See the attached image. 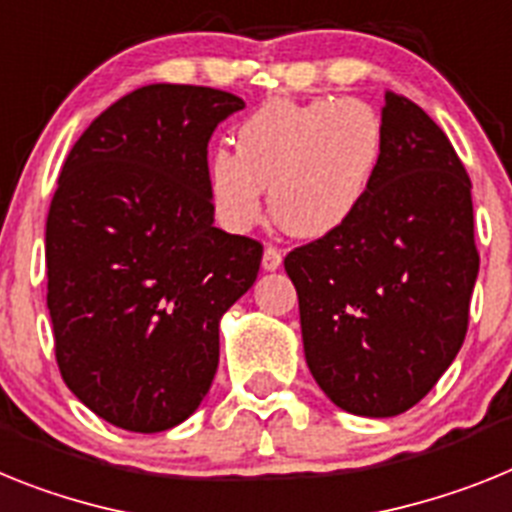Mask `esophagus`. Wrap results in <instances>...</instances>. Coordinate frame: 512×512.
Returning a JSON list of instances; mask_svg holds the SVG:
<instances>
[{
    "label": "esophagus",
    "mask_w": 512,
    "mask_h": 512,
    "mask_svg": "<svg viewBox=\"0 0 512 512\" xmlns=\"http://www.w3.org/2000/svg\"><path fill=\"white\" fill-rule=\"evenodd\" d=\"M283 262V255L278 247H265V252H262V270L265 273H273V270L281 268Z\"/></svg>",
    "instance_id": "34e87169"
}]
</instances>
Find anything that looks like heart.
Segmentation results:
<instances>
[{
  "label": "heart",
  "instance_id": "heart-1",
  "mask_svg": "<svg viewBox=\"0 0 512 512\" xmlns=\"http://www.w3.org/2000/svg\"><path fill=\"white\" fill-rule=\"evenodd\" d=\"M237 151L208 154L216 219L229 231L260 221L265 190L275 221L299 239L348 229L376 185L384 126L361 100H273L237 128Z\"/></svg>",
  "mask_w": 512,
  "mask_h": 512
}]
</instances>
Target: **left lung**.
I'll use <instances>...</instances> for the list:
<instances>
[{
	"mask_svg": "<svg viewBox=\"0 0 512 512\" xmlns=\"http://www.w3.org/2000/svg\"><path fill=\"white\" fill-rule=\"evenodd\" d=\"M384 154L361 216L296 247L311 376L340 410L394 417L415 407L464 345L479 273L471 180L446 133L386 92Z\"/></svg>",
	"mask_w": 512,
	"mask_h": 512,
	"instance_id": "1",
	"label": "left lung"
}]
</instances>
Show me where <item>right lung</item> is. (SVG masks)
Returning <instances> with one entry per match:
<instances>
[{
	"mask_svg": "<svg viewBox=\"0 0 512 512\" xmlns=\"http://www.w3.org/2000/svg\"><path fill=\"white\" fill-rule=\"evenodd\" d=\"M231 92L149 84L110 105L64 162L46 224L48 314L74 397L131 433L188 420L219 368V322L262 244L213 226L208 141Z\"/></svg>",
	"mask_w": 512,
	"mask_h": 512,
	"instance_id": "add662e5",
	"label": "right lung"
}]
</instances>
